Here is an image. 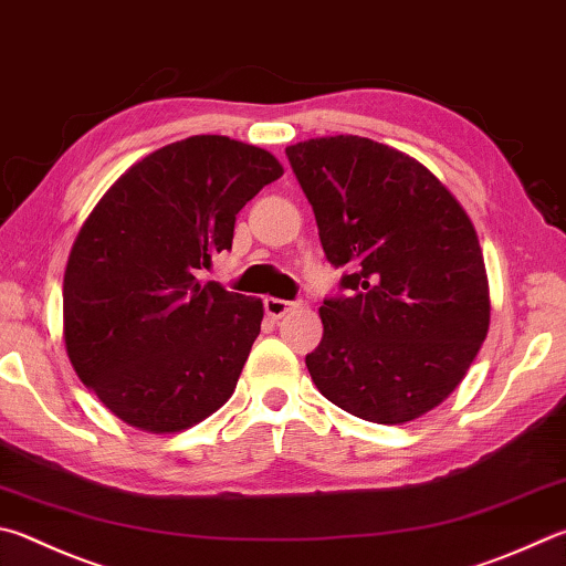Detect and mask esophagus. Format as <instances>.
Listing matches in <instances>:
<instances>
[{"label": "esophagus", "instance_id": "obj_1", "mask_svg": "<svg viewBox=\"0 0 566 566\" xmlns=\"http://www.w3.org/2000/svg\"><path fill=\"white\" fill-rule=\"evenodd\" d=\"M294 302H286V300H276V296H266L264 300V312L270 318H282L286 312L294 310Z\"/></svg>", "mask_w": 566, "mask_h": 566}]
</instances>
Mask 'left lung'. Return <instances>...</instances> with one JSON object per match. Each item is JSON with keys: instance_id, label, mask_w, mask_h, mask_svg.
Wrapping results in <instances>:
<instances>
[{"instance_id": "left-lung-1", "label": "left lung", "mask_w": 566, "mask_h": 566, "mask_svg": "<svg viewBox=\"0 0 566 566\" xmlns=\"http://www.w3.org/2000/svg\"><path fill=\"white\" fill-rule=\"evenodd\" d=\"M326 260L348 272L322 310L306 368L356 418L398 426L453 394L490 326L488 274L465 210L384 143L334 136L286 148Z\"/></svg>"}]
</instances>
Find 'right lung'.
Here are the masks:
<instances>
[{
  "label": "right lung",
  "instance_id": "right-lung-1",
  "mask_svg": "<svg viewBox=\"0 0 566 566\" xmlns=\"http://www.w3.org/2000/svg\"><path fill=\"white\" fill-rule=\"evenodd\" d=\"M282 172L262 148L192 136L136 163L88 214L64 274V338L111 413L176 433L234 394L262 300L198 272L232 250L238 212Z\"/></svg>",
  "mask_w": 566,
  "mask_h": 566
}]
</instances>
